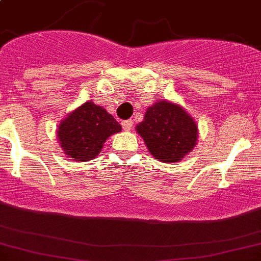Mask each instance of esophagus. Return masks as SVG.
<instances>
[{"instance_id": "34e87169", "label": "esophagus", "mask_w": 261, "mask_h": 261, "mask_svg": "<svg viewBox=\"0 0 261 261\" xmlns=\"http://www.w3.org/2000/svg\"><path fill=\"white\" fill-rule=\"evenodd\" d=\"M121 125H122V127H124L125 131H130L134 126V121L133 120H125V121L121 122Z\"/></svg>"}]
</instances>
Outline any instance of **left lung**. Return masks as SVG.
I'll return each instance as SVG.
<instances>
[{"instance_id":"8db88e82","label":"left lung","mask_w":261,"mask_h":261,"mask_svg":"<svg viewBox=\"0 0 261 261\" xmlns=\"http://www.w3.org/2000/svg\"><path fill=\"white\" fill-rule=\"evenodd\" d=\"M146 147L157 161L179 162L197 145L198 126L179 104L157 100L136 126Z\"/></svg>"}]
</instances>
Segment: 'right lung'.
Wrapping results in <instances>:
<instances>
[{"label":"right lung","mask_w":261,"mask_h":261,"mask_svg":"<svg viewBox=\"0 0 261 261\" xmlns=\"http://www.w3.org/2000/svg\"><path fill=\"white\" fill-rule=\"evenodd\" d=\"M121 130L115 117L93 100H89L62 120L57 136L67 157L87 162L101 152L109 137Z\"/></svg>","instance_id":"1"}]
</instances>
